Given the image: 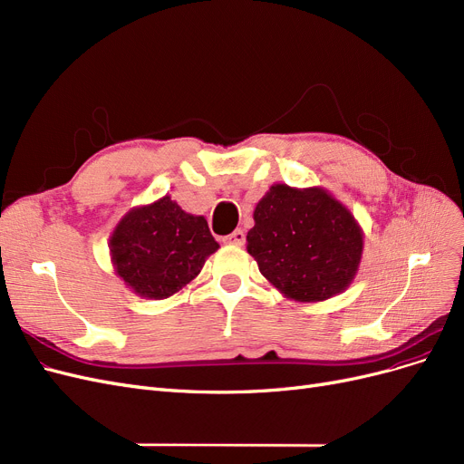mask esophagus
Returning <instances> with one entry per match:
<instances>
[{
  "mask_svg": "<svg viewBox=\"0 0 464 464\" xmlns=\"http://www.w3.org/2000/svg\"><path fill=\"white\" fill-rule=\"evenodd\" d=\"M224 242L230 244V246H244L246 232L244 230H234L232 234H228L227 237H224Z\"/></svg>",
  "mask_w": 464,
  "mask_h": 464,
  "instance_id": "obj_1",
  "label": "esophagus"
}]
</instances>
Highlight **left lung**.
Returning <instances> with one entry per match:
<instances>
[{
	"instance_id": "1",
	"label": "left lung",
	"mask_w": 464,
	"mask_h": 464,
	"mask_svg": "<svg viewBox=\"0 0 464 464\" xmlns=\"http://www.w3.org/2000/svg\"><path fill=\"white\" fill-rule=\"evenodd\" d=\"M247 254L285 296L323 302L346 290L362 259V228L321 188L275 184L254 210Z\"/></svg>"
}]
</instances>
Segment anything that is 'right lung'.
I'll use <instances>...</instances> for the list:
<instances>
[{"mask_svg":"<svg viewBox=\"0 0 464 464\" xmlns=\"http://www.w3.org/2000/svg\"><path fill=\"white\" fill-rule=\"evenodd\" d=\"M217 249L205 217L186 213L168 195L131 208L110 236L118 276L147 300H164L179 292Z\"/></svg>","mask_w":464,"mask_h":464,"instance_id":"add662e5","label":"right lung"}]
</instances>
